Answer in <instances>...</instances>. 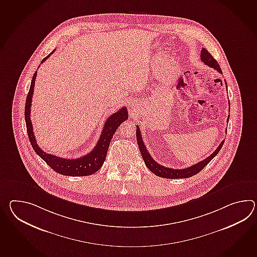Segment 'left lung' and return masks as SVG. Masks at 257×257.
I'll return each instance as SVG.
<instances>
[{
  "label": "left lung",
  "mask_w": 257,
  "mask_h": 257,
  "mask_svg": "<svg viewBox=\"0 0 257 257\" xmlns=\"http://www.w3.org/2000/svg\"><path fill=\"white\" fill-rule=\"evenodd\" d=\"M201 60L206 65L210 66L212 68L217 70V72H219L220 74H222V71H221L219 64L213 58L209 52H207L204 48L201 51ZM225 83H226V86H227L226 80H225ZM228 119H229V117H228ZM226 133H227V130H226ZM137 140L138 147H139V150H140L141 155H142L143 160L145 161L146 166L149 168V171H152L154 174H156L159 177L167 178V179H183V178L192 177L195 174H197L217 156V153L219 152V150L222 148L223 144L225 142V140H223L222 142L220 143L219 146L217 147V149L205 160H202V161H200L198 163L191 166V167H188V168L175 170V169L166 168L164 166H161L153 160V158L148 152V149H147L145 144L143 142L142 136H141V132L139 129V126H137Z\"/></svg>",
  "instance_id": "1"
}]
</instances>
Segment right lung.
Listing matches in <instances>:
<instances>
[{
	"instance_id": "add662e5",
	"label": "right lung",
	"mask_w": 257,
	"mask_h": 257,
	"mask_svg": "<svg viewBox=\"0 0 257 257\" xmlns=\"http://www.w3.org/2000/svg\"><path fill=\"white\" fill-rule=\"evenodd\" d=\"M54 51L55 50H53L47 57L44 58L41 61V63H44L46 60L51 56V54L54 52ZM36 77H37V71L33 74L29 94L26 100V106H25V119H26V124H27V131L29 135V141L31 143V146L34 149L35 152L39 155L53 171H56L60 174H63L65 176L92 175L102 167L103 163L106 160L108 146L111 141V138L120 123L128 119L127 108L126 107H122L117 112L110 115L106 120L101 132V136L99 137L96 147L91 150L90 153L75 160H68V159L56 157L54 155L48 154L38 146L37 140L35 138L32 122L30 120V110H31V103H32V97L34 92Z\"/></svg>"
}]
</instances>
